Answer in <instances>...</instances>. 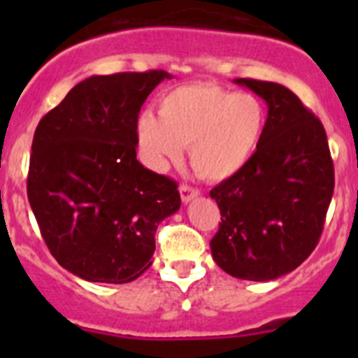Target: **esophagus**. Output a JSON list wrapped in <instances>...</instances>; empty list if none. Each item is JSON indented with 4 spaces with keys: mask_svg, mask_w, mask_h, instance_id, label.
I'll return each mask as SVG.
<instances>
[{
    "mask_svg": "<svg viewBox=\"0 0 358 358\" xmlns=\"http://www.w3.org/2000/svg\"><path fill=\"white\" fill-rule=\"evenodd\" d=\"M179 194H181V201L185 202V204H188L189 201L197 199L199 195H201V192L195 188H192V186H188V185H182L181 188H179Z\"/></svg>",
    "mask_w": 358,
    "mask_h": 358,
    "instance_id": "obj_1",
    "label": "esophagus"
}]
</instances>
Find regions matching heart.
Returning a JSON list of instances; mask_svg holds the SVG:
<instances>
[{
	"instance_id": "1",
	"label": "heart",
	"mask_w": 358,
	"mask_h": 358,
	"mask_svg": "<svg viewBox=\"0 0 358 358\" xmlns=\"http://www.w3.org/2000/svg\"><path fill=\"white\" fill-rule=\"evenodd\" d=\"M267 113L260 98L197 82L173 87L159 98V116L143 113L136 138L156 170L182 157L206 181H226L252 159L265 132Z\"/></svg>"
}]
</instances>
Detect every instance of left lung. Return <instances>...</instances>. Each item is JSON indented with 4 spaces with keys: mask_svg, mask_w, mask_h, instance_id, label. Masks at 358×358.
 <instances>
[{
    "mask_svg": "<svg viewBox=\"0 0 358 358\" xmlns=\"http://www.w3.org/2000/svg\"><path fill=\"white\" fill-rule=\"evenodd\" d=\"M267 103L260 147L236 176L210 192L222 215L210 242L213 260L233 278L271 281L314 251L334 195L327 132L285 85L235 78Z\"/></svg>",
    "mask_w": 358,
    "mask_h": 358,
    "instance_id": "1",
    "label": "left lung"
}]
</instances>
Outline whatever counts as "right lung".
<instances>
[{"label": "right lung", "instance_id": "right-lung-1", "mask_svg": "<svg viewBox=\"0 0 358 358\" xmlns=\"http://www.w3.org/2000/svg\"><path fill=\"white\" fill-rule=\"evenodd\" d=\"M172 75H93L34 134L28 201L59 264L94 283H129L152 265L156 229L181 208L177 185L136 159V123Z\"/></svg>", "mask_w": 358, "mask_h": 358}]
</instances>
